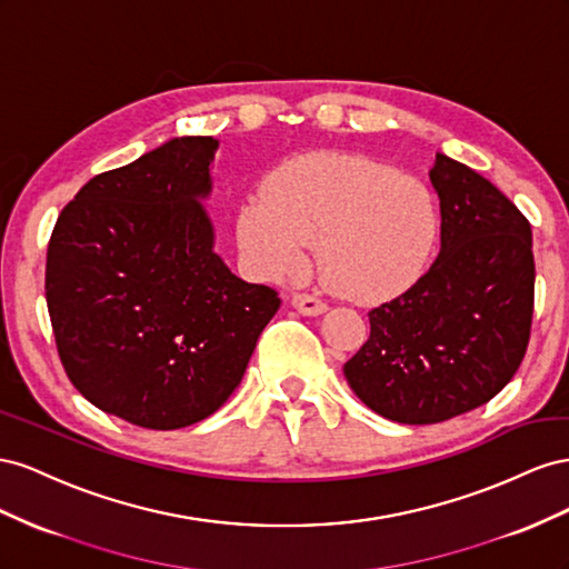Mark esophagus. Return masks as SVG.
Masks as SVG:
<instances>
[{
    "label": "esophagus",
    "mask_w": 569,
    "mask_h": 569,
    "mask_svg": "<svg viewBox=\"0 0 569 569\" xmlns=\"http://www.w3.org/2000/svg\"><path fill=\"white\" fill-rule=\"evenodd\" d=\"M290 302H293L296 310L300 315H305V317H319V315H323V312L329 310L327 302L315 298V296H307V293H296Z\"/></svg>",
    "instance_id": "obj_1"
}]
</instances>
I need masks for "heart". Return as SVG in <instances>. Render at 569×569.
<instances>
[{"instance_id": "heart-1", "label": "heart", "mask_w": 569, "mask_h": 569, "mask_svg": "<svg viewBox=\"0 0 569 569\" xmlns=\"http://www.w3.org/2000/svg\"><path fill=\"white\" fill-rule=\"evenodd\" d=\"M238 248L269 281L298 276L319 246L323 281L350 300L400 293L425 269L438 236L431 190L360 154H307L276 169L236 217Z\"/></svg>"}]
</instances>
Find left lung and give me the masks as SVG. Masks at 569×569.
<instances>
[{"instance_id":"obj_1","label":"left lung","mask_w":569,"mask_h":569,"mask_svg":"<svg viewBox=\"0 0 569 569\" xmlns=\"http://www.w3.org/2000/svg\"><path fill=\"white\" fill-rule=\"evenodd\" d=\"M441 252L402 296L369 312L343 375L369 410L436 425L489 402L525 360L533 315L527 217L481 173L436 152Z\"/></svg>"}]
</instances>
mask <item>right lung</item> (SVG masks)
<instances>
[{
    "mask_svg": "<svg viewBox=\"0 0 569 569\" xmlns=\"http://www.w3.org/2000/svg\"><path fill=\"white\" fill-rule=\"evenodd\" d=\"M219 140L171 138L90 178L47 248L57 350L80 396L142 429L194 425L229 400L281 307L214 252Z\"/></svg>",
    "mask_w": 569,
    "mask_h": 569,
    "instance_id": "right-lung-1",
    "label": "right lung"
}]
</instances>
